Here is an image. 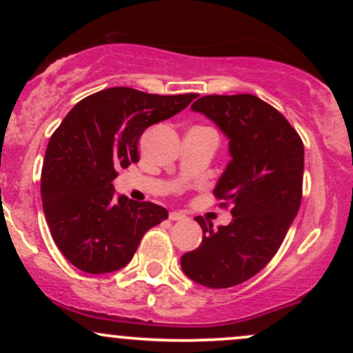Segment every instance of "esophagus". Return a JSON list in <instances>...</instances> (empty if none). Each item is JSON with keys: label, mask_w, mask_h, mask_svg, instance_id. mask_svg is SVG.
Instances as JSON below:
<instances>
[{"label": "esophagus", "mask_w": 353, "mask_h": 353, "mask_svg": "<svg viewBox=\"0 0 353 353\" xmlns=\"http://www.w3.org/2000/svg\"><path fill=\"white\" fill-rule=\"evenodd\" d=\"M169 219H171V221H185L188 217H185L182 212H176V210H174V212L169 214Z\"/></svg>", "instance_id": "34e87169"}]
</instances>
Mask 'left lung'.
I'll return each mask as SVG.
<instances>
[{"label":"left lung","instance_id":"8db88e82","mask_svg":"<svg viewBox=\"0 0 353 353\" xmlns=\"http://www.w3.org/2000/svg\"><path fill=\"white\" fill-rule=\"evenodd\" d=\"M229 139L232 159L214 196L232 205L217 230L202 217V244L181 257L190 281L228 289L261 272L285 239L302 201L303 144L277 109L252 94L202 96L190 106Z\"/></svg>","mask_w":353,"mask_h":353}]
</instances>
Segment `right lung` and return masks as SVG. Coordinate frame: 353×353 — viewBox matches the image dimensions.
Here are the masks:
<instances>
[{
  "mask_svg": "<svg viewBox=\"0 0 353 353\" xmlns=\"http://www.w3.org/2000/svg\"><path fill=\"white\" fill-rule=\"evenodd\" d=\"M196 98L109 88L68 112L44 154L41 199L51 236L72 265L88 274L123 269L144 234L168 219L152 202L116 197L112 181L139 161L137 141L149 125Z\"/></svg>",
  "mask_w": 353,
  "mask_h": 353,
  "instance_id": "add662e5",
  "label": "right lung"
}]
</instances>
